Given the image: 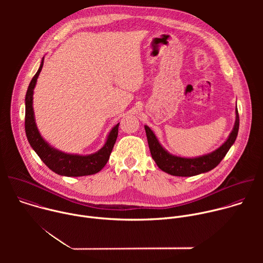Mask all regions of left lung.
Instances as JSON below:
<instances>
[{"label": "left lung", "mask_w": 263, "mask_h": 263, "mask_svg": "<svg viewBox=\"0 0 263 263\" xmlns=\"http://www.w3.org/2000/svg\"><path fill=\"white\" fill-rule=\"evenodd\" d=\"M144 129L152 158L154 159L158 167L173 176L192 177L213 170L215 166L218 165L223 157L226 156L229 148L234 143L237 137L239 129V117L236 108V120L234 128L230 133L228 139L212 153L196 158H183L170 154L159 143L153 131L147 126H144Z\"/></svg>", "instance_id": "8db88e82"}]
</instances>
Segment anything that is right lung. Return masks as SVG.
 Masks as SVG:
<instances>
[{"instance_id":"obj_1","label":"right lung","mask_w":263,"mask_h":263,"mask_svg":"<svg viewBox=\"0 0 263 263\" xmlns=\"http://www.w3.org/2000/svg\"><path fill=\"white\" fill-rule=\"evenodd\" d=\"M44 65V58L41 66L32 78L27 93H26V115H25V130L28 141L32 148L40 156L43 162L54 173L66 177H81L93 175L100 172L107 163L112 148L117 141L119 134V125H116L110 131L107 140L102 148L95 154L81 156L66 154L52 147L41 135L36 127L34 111H33V90Z\"/></svg>"}]
</instances>
